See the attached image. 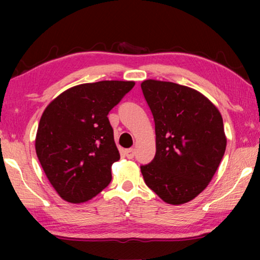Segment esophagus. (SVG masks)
<instances>
[{
    "instance_id": "1",
    "label": "esophagus",
    "mask_w": 260,
    "mask_h": 260,
    "mask_svg": "<svg viewBox=\"0 0 260 260\" xmlns=\"http://www.w3.org/2000/svg\"><path fill=\"white\" fill-rule=\"evenodd\" d=\"M125 155L128 159H133L135 156V150L134 149H127V150H125Z\"/></svg>"
}]
</instances>
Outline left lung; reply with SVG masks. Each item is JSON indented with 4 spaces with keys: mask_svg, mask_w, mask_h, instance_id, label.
Masks as SVG:
<instances>
[{
    "mask_svg": "<svg viewBox=\"0 0 260 260\" xmlns=\"http://www.w3.org/2000/svg\"><path fill=\"white\" fill-rule=\"evenodd\" d=\"M141 88L156 132L155 158L141 166L144 182L166 203H187L208 187L225 153L221 114L187 86L149 79Z\"/></svg>",
    "mask_w": 260,
    "mask_h": 260,
    "instance_id": "obj_1",
    "label": "left lung"
}]
</instances>
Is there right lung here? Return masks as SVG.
<instances>
[{"label": "right lung", "mask_w": 260, "mask_h": 260, "mask_svg": "<svg viewBox=\"0 0 260 260\" xmlns=\"http://www.w3.org/2000/svg\"><path fill=\"white\" fill-rule=\"evenodd\" d=\"M134 85L118 80L82 83L57 96L43 111L35 150L63 200L83 203L111 181V166L120 155L108 114Z\"/></svg>", "instance_id": "add662e5"}]
</instances>
